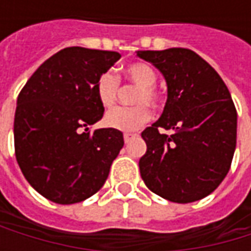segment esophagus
Returning a JSON list of instances; mask_svg holds the SVG:
<instances>
[{"label": "esophagus", "mask_w": 251, "mask_h": 251, "mask_svg": "<svg viewBox=\"0 0 251 251\" xmlns=\"http://www.w3.org/2000/svg\"><path fill=\"white\" fill-rule=\"evenodd\" d=\"M132 137H134V134H131V132H124V141H126V142H128Z\"/></svg>", "instance_id": "1"}]
</instances>
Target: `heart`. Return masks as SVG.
Returning <instances> with one entry per match:
<instances>
[{
	"mask_svg": "<svg viewBox=\"0 0 251 251\" xmlns=\"http://www.w3.org/2000/svg\"><path fill=\"white\" fill-rule=\"evenodd\" d=\"M126 76L131 82L138 85V91L135 93L134 103H140L132 107H116L104 114V124L119 131H132L142 127L151 119V110L148 102L152 107H158L160 104V93L156 89V71L148 63L137 61L128 64L124 68ZM119 92V79L110 71H106L99 75L95 83V95L103 107H111L117 100Z\"/></svg>",
	"mask_w": 251,
	"mask_h": 251,
	"instance_id": "1",
	"label": "heart"
}]
</instances>
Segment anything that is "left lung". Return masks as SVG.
Returning a JSON list of instances; mask_svg holds the SVG:
<instances>
[{
  "instance_id": "1",
  "label": "left lung",
  "mask_w": 251,
  "mask_h": 251,
  "mask_svg": "<svg viewBox=\"0 0 251 251\" xmlns=\"http://www.w3.org/2000/svg\"><path fill=\"white\" fill-rule=\"evenodd\" d=\"M165 76L168 100L142 131L141 177L152 193L187 204L207 197L227 175L236 148L237 113L226 85L197 53L173 47L137 51ZM159 128L173 129L170 136Z\"/></svg>"
}]
</instances>
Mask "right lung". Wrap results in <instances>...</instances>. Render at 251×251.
<instances>
[{"label":"right lung","mask_w":251,"mask_h":251,"mask_svg":"<svg viewBox=\"0 0 251 251\" xmlns=\"http://www.w3.org/2000/svg\"><path fill=\"white\" fill-rule=\"evenodd\" d=\"M120 57L67 47L46 60L18 96L16 160L29 184L53 202L75 204L98 193L124 145L121 131H89L104 111L95 83Z\"/></svg>","instance_id":"obj_1"}]
</instances>
